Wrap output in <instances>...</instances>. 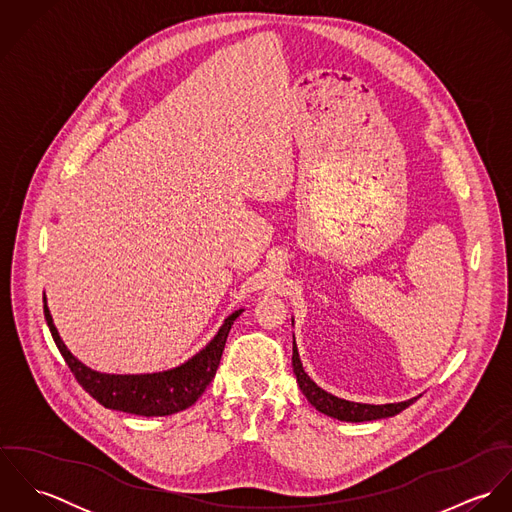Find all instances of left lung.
Listing matches in <instances>:
<instances>
[{
    "label": "left lung",
    "instance_id": "1",
    "mask_svg": "<svg viewBox=\"0 0 512 512\" xmlns=\"http://www.w3.org/2000/svg\"><path fill=\"white\" fill-rule=\"evenodd\" d=\"M293 372L299 384V390L305 394V398L309 400L311 406H315V410H319L321 414H327L331 418H337L341 422H370V420H380V418H390L400 414L402 410H406L410 404H414L416 398H410L406 402H396V404H361V402H349L343 398H337L329 392H325L323 388H319L303 370V365L299 361V353L295 347V339H293V355H292Z\"/></svg>",
    "mask_w": 512,
    "mask_h": 512
}]
</instances>
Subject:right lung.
<instances>
[{"instance_id":"1","label":"right lung","mask_w":512,"mask_h":512,"mask_svg":"<svg viewBox=\"0 0 512 512\" xmlns=\"http://www.w3.org/2000/svg\"><path fill=\"white\" fill-rule=\"evenodd\" d=\"M43 303L45 319L53 335V341L61 351L65 363L71 368L74 378L78 380V384L104 408L147 418L177 414L181 410H187L201 398V394L217 374L230 327L236 321V317L244 311L238 309L232 315H228L213 341L183 365L151 374H106L82 365L74 357L63 343L53 323L47 299H43Z\"/></svg>"}]
</instances>
